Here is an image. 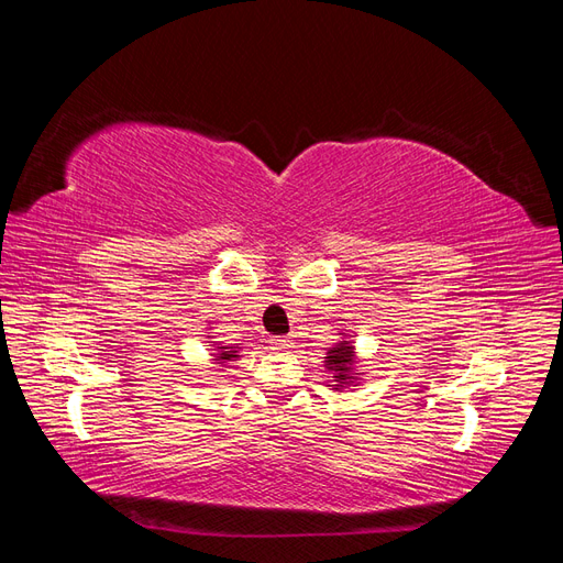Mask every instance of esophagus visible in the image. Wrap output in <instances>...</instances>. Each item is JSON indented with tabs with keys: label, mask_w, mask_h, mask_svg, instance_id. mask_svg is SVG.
<instances>
[{
	"label": "esophagus",
	"mask_w": 563,
	"mask_h": 563,
	"mask_svg": "<svg viewBox=\"0 0 563 563\" xmlns=\"http://www.w3.org/2000/svg\"><path fill=\"white\" fill-rule=\"evenodd\" d=\"M275 345L279 350H288V347H294V340L288 338V335H279V338H275Z\"/></svg>",
	"instance_id": "obj_1"
}]
</instances>
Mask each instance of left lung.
Returning a JSON list of instances; mask_svg holds the SVG:
<instances>
[{"mask_svg": "<svg viewBox=\"0 0 563 563\" xmlns=\"http://www.w3.org/2000/svg\"><path fill=\"white\" fill-rule=\"evenodd\" d=\"M329 356H323L327 360V368L333 373L335 389L350 385L352 383V362H354V347L347 343V340H340L338 345H333L329 352Z\"/></svg>", "mask_w": 563, "mask_h": 563, "instance_id": "left-lung-1", "label": "left lung"}]
</instances>
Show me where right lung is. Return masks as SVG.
<instances>
[{"label":"right lung","instance_id":"right-lung-1","mask_svg":"<svg viewBox=\"0 0 563 563\" xmlns=\"http://www.w3.org/2000/svg\"><path fill=\"white\" fill-rule=\"evenodd\" d=\"M218 364H225V362H234L236 360V356H240V354H236V350H230V347H218Z\"/></svg>","mask_w":563,"mask_h":563}]
</instances>
